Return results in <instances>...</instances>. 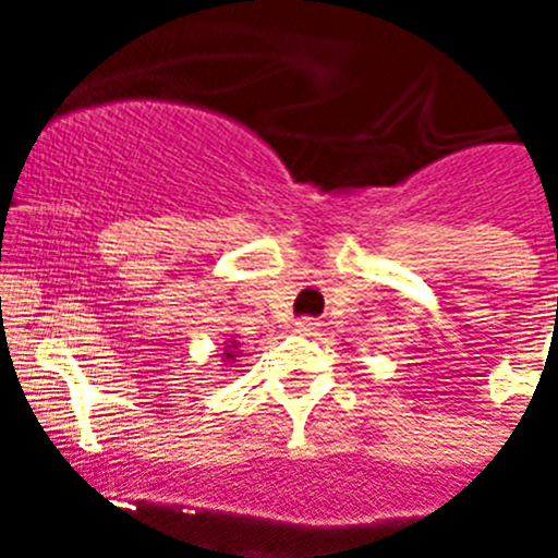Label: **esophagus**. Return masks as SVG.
<instances>
[{"mask_svg": "<svg viewBox=\"0 0 558 558\" xmlns=\"http://www.w3.org/2000/svg\"><path fill=\"white\" fill-rule=\"evenodd\" d=\"M294 331H300V335H315V331H318V324H315L313 318H302L294 324Z\"/></svg>", "mask_w": 558, "mask_h": 558, "instance_id": "obj_1", "label": "esophagus"}]
</instances>
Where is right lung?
Masks as SVG:
<instances>
[{"label":"right lung","instance_id":"add662e5","mask_svg":"<svg viewBox=\"0 0 558 558\" xmlns=\"http://www.w3.org/2000/svg\"><path fill=\"white\" fill-rule=\"evenodd\" d=\"M216 356L221 359L223 364L240 362V356H243V351H240V342H238V340H227V342H223L221 353H216Z\"/></svg>","mask_w":558,"mask_h":558}]
</instances>
